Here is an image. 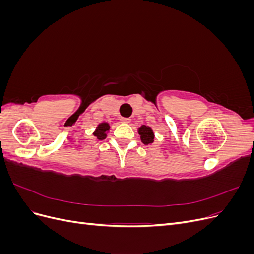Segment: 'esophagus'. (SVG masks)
I'll return each mask as SVG.
<instances>
[{
    "mask_svg": "<svg viewBox=\"0 0 254 254\" xmlns=\"http://www.w3.org/2000/svg\"><path fill=\"white\" fill-rule=\"evenodd\" d=\"M130 121H131V120H130L129 118H122L121 119V122L125 123V124H128V123H130Z\"/></svg>",
    "mask_w": 254,
    "mask_h": 254,
    "instance_id": "1",
    "label": "esophagus"
}]
</instances>
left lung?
I'll use <instances>...</instances> for the list:
<instances>
[{
  "label": "left lung",
  "mask_w": 254,
  "mask_h": 254,
  "mask_svg": "<svg viewBox=\"0 0 254 254\" xmlns=\"http://www.w3.org/2000/svg\"><path fill=\"white\" fill-rule=\"evenodd\" d=\"M139 134L141 135V140H142V142H143L145 145H148V144H150V143L153 142V137H155V136H153L152 130H151L149 127L143 125V126L139 129Z\"/></svg>",
  "instance_id": "left-lung-1"
}]
</instances>
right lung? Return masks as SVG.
<instances>
[{"mask_svg": "<svg viewBox=\"0 0 254 254\" xmlns=\"http://www.w3.org/2000/svg\"><path fill=\"white\" fill-rule=\"evenodd\" d=\"M109 125L107 123H102L101 125H98L96 131L94 132V135L97 137L98 140H104L106 137V132L109 130Z\"/></svg>", "mask_w": 254, "mask_h": 254, "instance_id": "1", "label": "right lung"}]
</instances>
